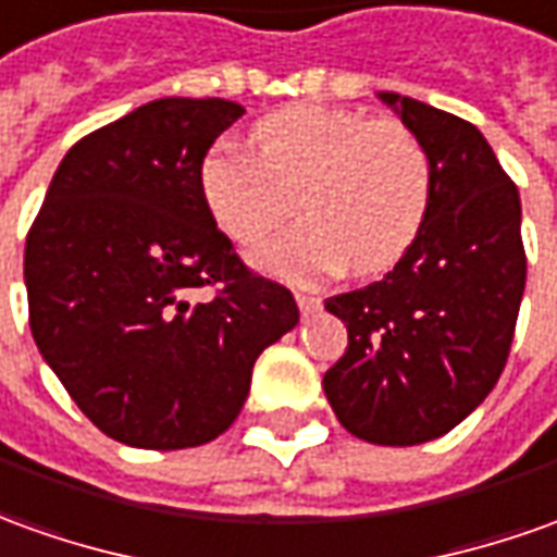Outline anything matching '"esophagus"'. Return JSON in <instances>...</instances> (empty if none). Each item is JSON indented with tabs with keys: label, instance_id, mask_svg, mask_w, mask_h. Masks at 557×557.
I'll return each instance as SVG.
<instances>
[{
	"label": "esophagus",
	"instance_id": "1",
	"mask_svg": "<svg viewBox=\"0 0 557 557\" xmlns=\"http://www.w3.org/2000/svg\"><path fill=\"white\" fill-rule=\"evenodd\" d=\"M297 306H300L302 315H315L318 309H321V297H315V294H297Z\"/></svg>",
	"mask_w": 557,
	"mask_h": 557
}]
</instances>
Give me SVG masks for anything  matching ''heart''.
<instances>
[{"label": "heart", "instance_id": "obj_1", "mask_svg": "<svg viewBox=\"0 0 557 557\" xmlns=\"http://www.w3.org/2000/svg\"><path fill=\"white\" fill-rule=\"evenodd\" d=\"M257 151L221 141L199 166L218 227L255 245L294 214L306 221L260 245V270L294 282L348 270L379 275L400 263L428 221L433 166L424 141L400 121L360 111L285 106L255 124Z\"/></svg>", "mask_w": 557, "mask_h": 557}]
</instances>
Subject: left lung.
<instances>
[{"label":"left lung","mask_w":557,"mask_h":557,"mask_svg":"<svg viewBox=\"0 0 557 557\" xmlns=\"http://www.w3.org/2000/svg\"><path fill=\"white\" fill-rule=\"evenodd\" d=\"M379 96L431 154V212L382 282L324 302L348 327L324 394L358 440L418 446L461 424L497 385L528 257L519 187L476 126L409 96Z\"/></svg>","instance_id":"1"}]
</instances>
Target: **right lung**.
<instances>
[{
  "label": "right lung",
  "mask_w": 557,
  "mask_h": 557,
  "mask_svg": "<svg viewBox=\"0 0 557 557\" xmlns=\"http://www.w3.org/2000/svg\"><path fill=\"white\" fill-rule=\"evenodd\" d=\"M245 109L166 96L69 148L26 233L29 327L69 397L136 448H194L245 406L260 351L297 327L202 199L199 166Z\"/></svg>",
  "instance_id": "obj_1"
}]
</instances>
